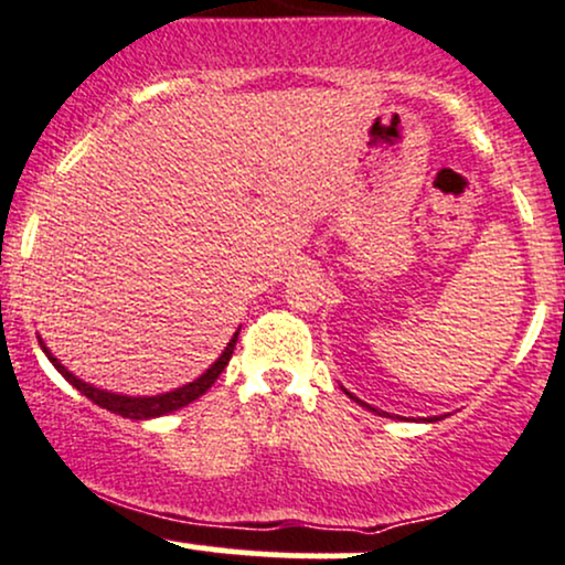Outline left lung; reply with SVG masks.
Instances as JSON below:
<instances>
[{"label":"left lung","instance_id":"obj_1","mask_svg":"<svg viewBox=\"0 0 565 565\" xmlns=\"http://www.w3.org/2000/svg\"><path fill=\"white\" fill-rule=\"evenodd\" d=\"M348 393V391H345ZM350 395V398H353L355 401V404H361V406H366L369 408V412H377V414H385V412H380V408H374V406H369V404H364V401H361V398H355V395L353 393H348ZM436 419L438 417H427V423H436Z\"/></svg>","mask_w":565,"mask_h":565}]
</instances>
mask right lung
<instances>
[{"instance_id":"right-lung-1","label":"right lung","mask_w":565,"mask_h":565,"mask_svg":"<svg viewBox=\"0 0 565 565\" xmlns=\"http://www.w3.org/2000/svg\"><path fill=\"white\" fill-rule=\"evenodd\" d=\"M242 332V329H238ZM238 332L231 337V342L225 345L223 353H220V359L206 369L201 377H196L193 382H188L183 387H174L170 393H159V395H125V393H111V391H100V387L89 385V382H84L76 377L74 372H68L66 366L61 364V361L55 359L53 353H50V348L44 345V340L39 337V345H42L44 355L50 359V364H53L57 372L66 377L71 385L76 387V391L87 395L93 404H97L100 408H108V412L114 414H121V417L127 419H151V417H161V414H172L178 412V408H183L188 404H193V401L201 398L206 391H210L212 385H215V380L220 377V372H223L225 366H228L231 355H233V348H236V340H238Z\"/></svg>"}]
</instances>
